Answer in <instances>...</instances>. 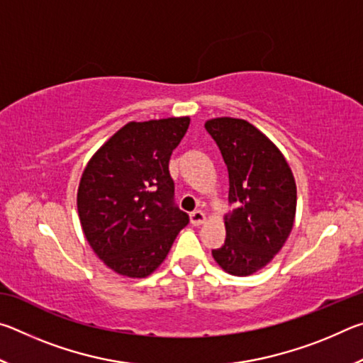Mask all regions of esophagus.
I'll use <instances>...</instances> for the list:
<instances>
[{
	"mask_svg": "<svg viewBox=\"0 0 363 363\" xmlns=\"http://www.w3.org/2000/svg\"><path fill=\"white\" fill-rule=\"evenodd\" d=\"M190 223H192V225H201L205 223V213L200 210L194 211L192 214H190Z\"/></svg>",
	"mask_w": 363,
	"mask_h": 363,
	"instance_id": "34e87169",
	"label": "esophagus"
}]
</instances>
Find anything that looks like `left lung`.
Segmentation results:
<instances>
[{
    "label": "left lung",
    "instance_id": "obj_1",
    "mask_svg": "<svg viewBox=\"0 0 363 363\" xmlns=\"http://www.w3.org/2000/svg\"><path fill=\"white\" fill-rule=\"evenodd\" d=\"M229 171L225 240L213 257L227 274L247 277L284 247L296 213V182L285 157L251 123L223 116L205 123Z\"/></svg>",
    "mask_w": 363,
    "mask_h": 363
}]
</instances>
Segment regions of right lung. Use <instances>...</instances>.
<instances>
[{"mask_svg":"<svg viewBox=\"0 0 363 363\" xmlns=\"http://www.w3.org/2000/svg\"><path fill=\"white\" fill-rule=\"evenodd\" d=\"M189 125V116L131 121L86 164L77 195L79 223L94 253L116 274L150 275L189 224L174 205L168 169Z\"/></svg>","mask_w":363,"mask_h":363,"instance_id":"1","label":"right lung"}]
</instances>
